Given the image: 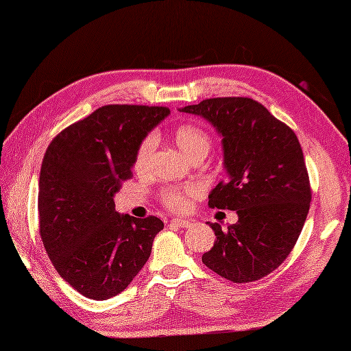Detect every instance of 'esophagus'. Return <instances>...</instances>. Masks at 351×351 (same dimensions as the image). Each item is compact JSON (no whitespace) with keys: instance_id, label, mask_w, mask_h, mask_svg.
I'll return each mask as SVG.
<instances>
[{"instance_id":"34e87169","label":"esophagus","mask_w":351,"mask_h":351,"mask_svg":"<svg viewBox=\"0 0 351 351\" xmlns=\"http://www.w3.org/2000/svg\"><path fill=\"white\" fill-rule=\"evenodd\" d=\"M170 225H175L178 228H190L191 226V221L190 220H185V219H171L170 220Z\"/></svg>"}]
</instances>
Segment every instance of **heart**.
<instances>
[{
    "mask_svg": "<svg viewBox=\"0 0 351 351\" xmlns=\"http://www.w3.org/2000/svg\"><path fill=\"white\" fill-rule=\"evenodd\" d=\"M175 140L181 151L190 156L191 160L204 158L211 149V137L204 128L195 123H181L176 126L173 132ZM155 136L149 134L147 137L141 140L138 145L136 156H134V170L137 173H145L149 167L152 152L155 149ZM200 193V187L196 184H185V185H171L160 191V200L166 205L170 211H185L189 208L190 197H195Z\"/></svg>",
    "mask_w": 351,
    "mask_h": 351,
    "instance_id": "obj_1",
    "label": "heart"
}]
</instances>
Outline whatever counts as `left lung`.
<instances>
[{
  "mask_svg": "<svg viewBox=\"0 0 351 351\" xmlns=\"http://www.w3.org/2000/svg\"><path fill=\"white\" fill-rule=\"evenodd\" d=\"M181 111L211 122L223 137L226 181L208 196V206L237 211L202 263L234 283L259 280L293 250L311 206V184L299 138L255 99L211 98Z\"/></svg>",
  "mask_w": 351,
  "mask_h": 351,
  "instance_id": "8db88e82",
  "label": "left lung"
}]
</instances>
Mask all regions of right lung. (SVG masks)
<instances>
[{
	"label": "right lung",
	"mask_w": 351,
	"mask_h": 351,
	"mask_svg": "<svg viewBox=\"0 0 351 351\" xmlns=\"http://www.w3.org/2000/svg\"><path fill=\"white\" fill-rule=\"evenodd\" d=\"M166 107L104 106L58 132L39 178V232L58 274L92 300L114 297L151 256L164 223L114 210V193L132 176L141 140Z\"/></svg>",
	"instance_id": "obj_1"
}]
</instances>
